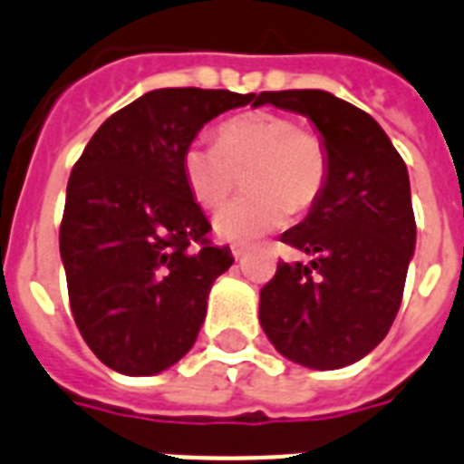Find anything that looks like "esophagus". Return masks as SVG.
Returning a JSON list of instances; mask_svg holds the SVG:
<instances>
[{
	"mask_svg": "<svg viewBox=\"0 0 464 464\" xmlns=\"http://www.w3.org/2000/svg\"><path fill=\"white\" fill-rule=\"evenodd\" d=\"M232 256H235L237 260H241L244 256H246V246H239V244H237V246H232Z\"/></svg>",
	"mask_w": 464,
	"mask_h": 464,
	"instance_id": "34e87169",
	"label": "esophagus"
}]
</instances>
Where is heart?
I'll use <instances>...</instances> for the list:
<instances>
[{"label":"heart","mask_w":464,"mask_h":464,"mask_svg":"<svg viewBox=\"0 0 464 464\" xmlns=\"http://www.w3.org/2000/svg\"><path fill=\"white\" fill-rule=\"evenodd\" d=\"M187 191L201 208H216L244 175L246 194L216 213V235L229 244H251L286 223L289 210L317 204L329 179L323 135L298 128L273 111H246L216 128V147L191 140L179 156Z\"/></svg>","instance_id":"obj_1"}]
</instances>
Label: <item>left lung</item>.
I'll use <instances>...</instances> for the list:
<instances>
[{"label":"left lung","mask_w":464,"mask_h":464,"mask_svg":"<svg viewBox=\"0 0 464 464\" xmlns=\"http://www.w3.org/2000/svg\"><path fill=\"white\" fill-rule=\"evenodd\" d=\"M313 121L329 149V179L308 218L282 241L310 263L279 260L260 289V327L279 353L313 370L365 358L386 336L415 251L403 159L370 113L323 90L260 92Z\"/></svg>","instance_id":"left-lung-1"}]
</instances>
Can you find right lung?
I'll return each mask as SVG.
<instances>
[{
  "instance_id": "right-lung-1",
  "label": "right lung",
  "mask_w": 464,
  "mask_h": 464,
  "mask_svg": "<svg viewBox=\"0 0 464 464\" xmlns=\"http://www.w3.org/2000/svg\"><path fill=\"white\" fill-rule=\"evenodd\" d=\"M256 94L147 92L94 132L59 229L68 298L92 353L130 377L159 374L194 346L210 286L235 258L213 246L179 156L206 122Z\"/></svg>"
}]
</instances>
